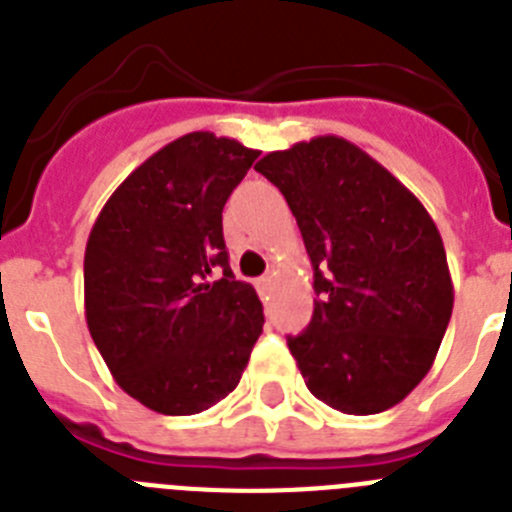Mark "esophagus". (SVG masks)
I'll use <instances>...</instances> for the list:
<instances>
[{
  "mask_svg": "<svg viewBox=\"0 0 512 512\" xmlns=\"http://www.w3.org/2000/svg\"><path fill=\"white\" fill-rule=\"evenodd\" d=\"M271 282H274V277H271V274H264V277H261L259 282H256V287H259L261 295H266V292H269V289H271Z\"/></svg>",
  "mask_w": 512,
  "mask_h": 512,
  "instance_id": "1",
  "label": "esophagus"
}]
</instances>
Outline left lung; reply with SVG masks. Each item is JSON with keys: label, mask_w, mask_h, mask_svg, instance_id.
Instances as JSON below:
<instances>
[{"label": "left lung", "mask_w": 512, "mask_h": 512, "mask_svg": "<svg viewBox=\"0 0 512 512\" xmlns=\"http://www.w3.org/2000/svg\"><path fill=\"white\" fill-rule=\"evenodd\" d=\"M300 225L315 271V310L287 338L307 390L346 415L402 402L431 372L454 310L433 217L390 171L338 135L256 164Z\"/></svg>", "instance_id": "1"}]
</instances>
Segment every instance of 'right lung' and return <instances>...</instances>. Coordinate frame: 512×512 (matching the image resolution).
<instances>
[{
    "instance_id": "obj_1",
    "label": "right lung",
    "mask_w": 512,
    "mask_h": 512,
    "mask_svg": "<svg viewBox=\"0 0 512 512\" xmlns=\"http://www.w3.org/2000/svg\"><path fill=\"white\" fill-rule=\"evenodd\" d=\"M256 156L205 130L171 140L112 192L89 233L92 341L122 390L161 415L228 397L264 328L259 295L233 277L223 241V207Z\"/></svg>"
}]
</instances>
